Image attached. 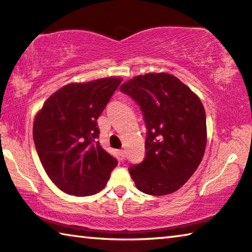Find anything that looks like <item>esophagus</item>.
Wrapping results in <instances>:
<instances>
[{
  "label": "esophagus",
  "instance_id": "34e87169",
  "mask_svg": "<svg viewBox=\"0 0 252 252\" xmlns=\"http://www.w3.org/2000/svg\"><path fill=\"white\" fill-rule=\"evenodd\" d=\"M118 153H119L120 158H122V159H125V151H124V150H119V151H118Z\"/></svg>",
  "mask_w": 252,
  "mask_h": 252
}]
</instances>
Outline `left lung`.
I'll list each match as a JSON object with an SVG mask.
<instances>
[{
  "label": "left lung",
  "instance_id": "8db88e82",
  "mask_svg": "<svg viewBox=\"0 0 252 252\" xmlns=\"http://www.w3.org/2000/svg\"><path fill=\"white\" fill-rule=\"evenodd\" d=\"M120 91L140 105L148 129L145 158L128 168L135 185L150 195L177 191L205 155L206 111L199 96L167 72L135 76Z\"/></svg>",
  "mask_w": 252,
  "mask_h": 252
}]
</instances>
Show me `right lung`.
Returning <instances> with one entry per match:
<instances>
[{"mask_svg": "<svg viewBox=\"0 0 252 252\" xmlns=\"http://www.w3.org/2000/svg\"><path fill=\"white\" fill-rule=\"evenodd\" d=\"M122 81L107 77L67 84L36 114V151L47 176L61 191L87 196L107 185L118 162L101 148L96 119Z\"/></svg>", "mask_w": 252, "mask_h": 252, "instance_id": "1", "label": "right lung"}]
</instances>
